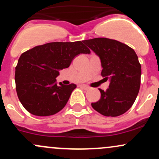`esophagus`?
I'll use <instances>...</instances> for the list:
<instances>
[{"label": "esophagus", "instance_id": "1", "mask_svg": "<svg viewBox=\"0 0 159 159\" xmlns=\"http://www.w3.org/2000/svg\"><path fill=\"white\" fill-rule=\"evenodd\" d=\"M81 87H82V88H84V90H90V87H89V86L85 85V84H81Z\"/></svg>", "mask_w": 159, "mask_h": 159}]
</instances>
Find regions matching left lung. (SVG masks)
<instances>
[{"mask_svg": "<svg viewBox=\"0 0 159 159\" xmlns=\"http://www.w3.org/2000/svg\"><path fill=\"white\" fill-rule=\"evenodd\" d=\"M101 60L102 76L109 78L106 91L91 105L105 116L123 114L132 106L140 90L141 66L135 52L124 43L107 38L84 40Z\"/></svg>", "mask_w": 159, "mask_h": 159, "instance_id": "obj_1", "label": "left lung"}]
</instances>
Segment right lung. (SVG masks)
<instances>
[{
    "label": "right lung",
    "mask_w": 159,
    "mask_h": 159,
    "mask_svg": "<svg viewBox=\"0 0 159 159\" xmlns=\"http://www.w3.org/2000/svg\"><path fill=\"white\" fill-rule=\"evenodd\" d=\"M83 42H54L24 52L16 67L18 97L30 114L39 116L55 114L68 102L76 85L57 84L59 70L68 68L75 57L90 54Z\"/></svg>",
    "instance_id": "obj_1"
}]
</instances>
